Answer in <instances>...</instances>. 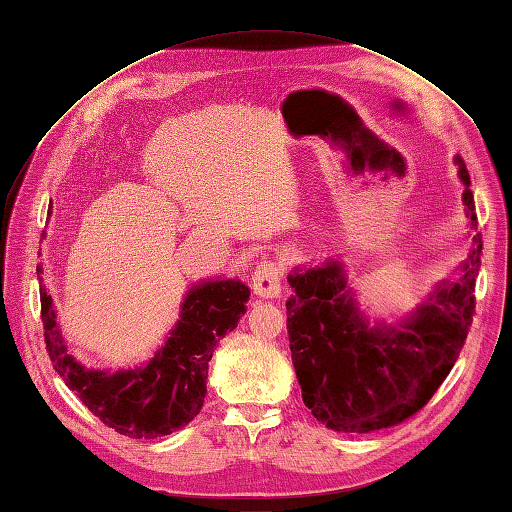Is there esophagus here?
Masks as SVG:
<instances>
[{
    "label": "esophagus",
    "mask_w": 512,
    "mask_h": 512,
    "mask_svg": "<svg viewBox=\"0 0 512 512\" xmlns=\"http://www.w3.org/2000/svg\"><path fill=\"white\" fill-rule=\"evenodd\" d=\"M284 280V267L277 260H262L256 265L252 275V286L258 297L275 299L282 292Z\"/></svg>",
    "instance_id": "34e87169"
}]
</instances>
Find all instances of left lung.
<instances>
[{"label": "left lung", "instance_id": "8db88e82", "mask_svg": "<svg viewBox=\"0 0 512 512\" xmlns=\"http://www.w3.org/2000/svg\"><path fill=\"white\" fill-rule=\"evenodd\" d=\"M463 205L476 230L474 196L463 160ZM483 239L474 235L457 282H442L429 301L399 322L369 327L339 262L294 271L286 301L292 365L303 404L322 425L369 433L404 423L440 389L466 342L474 316V286Z\"/></svg>", "mask_w": 512, "mask_h": 512}]
</instances>
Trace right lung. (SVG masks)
<instances>
[{
	"label": "right lung",
	"mask_w": 512,
	"mask_h": 512,
	"mask_svg": "<svg viewBox=\"0 0 512 512\" xmlns=\"http://www.w3.org/2000/svg\"><path fill=\"white\" fill-rule=\"evenodd\" d=\"M42 267L38 280L42 282ZM250 288L239 280L200 282L188 290L181 316L166 344L136 369L115 374L87 369L68 354L57 327L51 294L40 286L44 344L57 374L100 421L121 436L153 440L188 425L207 395V371L215 346L245 314Z\"/></svg>",
	"instance_id": "obj_1"
}]
</instances>
